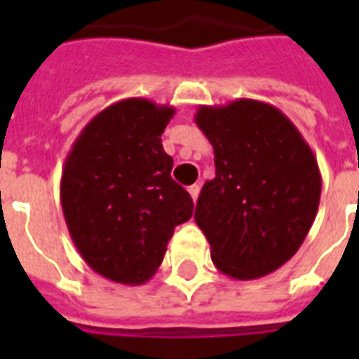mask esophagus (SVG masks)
<instances>
[{
  "label": "esophagus",
  "instance_id": "obj_1",
  "mask_svg": "<svg viewBox=\"0 0 359 359\" xmlns=\"http://www.w3.org/2000/svg\"><path fill=\"white\" fill-rule=\"evenodd\" d=\"M188 191H190L191 199H194V203H196V201H197V197H199V186H197V184L190 186V188H188Z\"/></svg>",
  "mask_w": 359,
  "mask_h": 359
}]
</instances>
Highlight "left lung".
I'll return each mask as SVG.
<instances>
[{
	"label": "left lung",
	"instance_id": "left-lung-1",
	"mask_svg": "<svg viewBox=\"0 0 359 359\" xmlns=\"http://www.w3.org/2000/svg\"><path fill=\"white\" fill-rule=\"evenodd\" d=\"M196 124L216 165L194 216L212 262L242 281L276 272L317 216L323 179L311 147L281 109L253 98L199 106Z\"/></svg>",
	"mask_w": 359,
	"mask_h": 359
}]
</instances>
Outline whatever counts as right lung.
Returning <instances> with one entry per match:
<instances>
[{
	"instance_id": "right-lung-1",
	"label": "right lung",
	"mask_w": 359,
	"mask_h": 359,
	"mask_svg": "<svg viewBox=\"0 0 359 359\" xmlns=\"http://www.w3.org/2000/svg\"><path fill=\"white\" fill-rule=\"evenodd\" d=\"M173 115L168 104L124 98L86 124L65 160L61 207L70 238L81 259L115 283L149 281L175 227L194 212L162 147Z\"/></svg>"
}]
</instances>
